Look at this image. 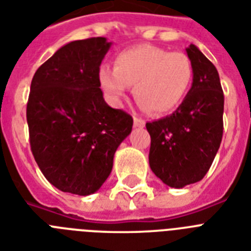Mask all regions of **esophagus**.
Instances as JSON below:
<instances>
[{"label":"esophagus","instance_id":"esophagus-1","mask_svg":"<svg viewBox=\"0 0 251 251\" xmlns=\"http://www.w3.org/2000/svg\"><path fill=\"white\" fill-rule=\"evenodd\" d=\"M144 125H146L144 120L138 119V117H134V126H135V127H144Z\"/></svg>","mask_w":251,"mask_h":251}]
</instances>
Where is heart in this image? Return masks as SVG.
Segmentation results:
<instances>
[{"mask_svg": "<svg viewBox=\"0 0 251 251\" xmlns=\"http://www.w3.org/2000/svg\"><path fill=\"white\" fill-rule=\"evenodd\" d=\"M98 78L112 104H120L134 86V97L151 115L172 113L182 104L193 82V66L184 52L140 45L122 50L115 68L101 66Z\"/></svg>", "mask_w": 251, "mask_h": 251, "instance_id": "obj_1", "label": "heart"}]
</instances>
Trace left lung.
<instances>
[{"label":"left lung","mask_w":251,"mask_h":251,"mask_svg":"<svg viewBox=\"0 0 251 251\" xmlns=\"http://www.w3.org/2000/svg\"><path fill=\"white\" fill-rule=\"evenodd\" d=\"M185 52L193 66L188 95L172 115L146 125L151 170L172 188L205 176L223 136L225 95L217 68L196 45H189Z\"/></svg>","instance_id":"8db88e82"}]
</instances>
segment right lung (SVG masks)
I'll return each instance as SVG.
<instances>
[{
  "label": "right lung",
  "instance_id": "obj_1",
  "mask_svg": "<svg viewBox=\"0 0 251 251\" xmlns=\"http://www.w3.org/2000/svg\"><path fill=\"white\" fill-rule=\"evenodd\" d=\"M112 42H68L36 71L26 122L30 150L45 178L63 192L89 196L107 180L132 117L105 103L98 73Z\"/></svg>",
  "mask_w": 251,
  "mask_h": 251
}]
</instances>
